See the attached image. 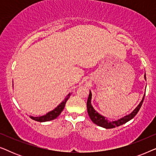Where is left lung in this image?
Wrapping results in <instances>:
<instances>
[{"label": "left lung", "mask_w": 156, "mask_h": 156, "mask_svg": "<svg viewBox=\"0 0 156 156\" xmlns=\"http://www.w3.org/2000/svg\"><path fill=\"white\" fill-rule=\"evenodd\" d=\"M145 79L146 80V74H145ZM145 97V95H144ZM144 97H143L142 101H140V103L139 104L137 107L135 108V110L133 111L131 114H130L128 116H126L124 117H123L122 119H119V120L115 121H112V122H110L107 120V119L101 115H100L99 113H97L96 111L94 109L93 106H91V92L90 91L89 92V95L88 97V99H87V112H88L89 116L90 117L91 120L93 121L95 124H97L99 126L105 128V129H113V128L119 126H121L123 124H124L128 121L131 120L133 118L134 116L137 114V113L138 112V111L140 110V107H141L143 102H144Z\"/></svg>", "instance_id": "1"}]
</instances>
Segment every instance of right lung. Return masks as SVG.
Wrapping results in <instances>:
<instances>
[{
	"instance_id": "add662e5",
	"label": "right lung",
	"mask_w": 156,
	"mask_h": 156,
	"mask_svg": "<svg viewBox=\"0 0 156 156\" xmlns=\"http://www.w3.org/2000/svg\"><path fill=\"white\" fill-rule=\"evenodd\" d=\"M69 97H70V94H68V96L65 98V100H64V101L62 102L60 104H59V105L57 106L54 110H52V112L48 113V114L44 115V116H39V117L30 116V118L36 121H39V122H44V121H51V120H53V119H56L57 117L61 114V112L63 111L64 108H65V106L66 102H67V101L69 98Z\"/></svg>"
}]
</instances>
